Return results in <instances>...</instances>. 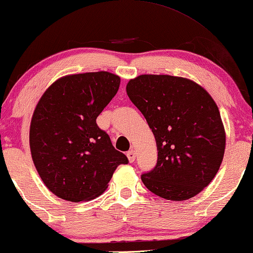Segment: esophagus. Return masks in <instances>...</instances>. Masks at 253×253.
<instances>
[{
    "label": "esophagus",
    "instance_id": "34e87169",
    "mask_svg": "<svg viewBox=\"0 0 253 253\" xmlns=\"http://www.w3.org/2000/svg\"><path fill=\"white\" fill-rule=\"evenodd\" d=\"M127 158H128L129 163H134V160H135V152L133 151V150H130V151L127 152Z\"/></svg>",
    "mask_w": 253,
    "mask_h": 253
}]
</instances>
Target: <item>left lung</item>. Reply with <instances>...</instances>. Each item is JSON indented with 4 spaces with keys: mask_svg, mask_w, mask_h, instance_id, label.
Instances as JSON below:
<instances>
[{
    "mask_svg": "<svg viewBox=\"0 0 253 253\" xmlns=\"http://www.w3.org/2000/svg\"><path fill=\"white\" fill-rule=\"evenodd\" d=\"M126 92L157 142V165L141 175L145 186L173 202L202 192L217 174L226 142L212 96L194 81L171 75H139Z\"/></svg>",
    "mask_w": 253,
    "mask_h": 253,
    "instance_id": "8db88e82",
    "label": "left lung"
}]
</instances>
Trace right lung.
Listing matches in <instances>:
<instances>
[{
  "mask_svg": "<svg viewBox=\"0 0 253 253\" xmlns=\"http://www.w3.org/2000/svg\"><path fill=\"white\" fill-rule=\"evenodd\" d=\"M119 86L120 78L108 72L66 75L36 105L32 158L43 184L61 199L79 203L101 196L117 167L128 163L96 125Z\"/></svg>",
  "mask_w": 253,
  "mask_h": 253,
  "instance_id": "right-lung-1",
  "label": "right lung"
}]
</instances>
